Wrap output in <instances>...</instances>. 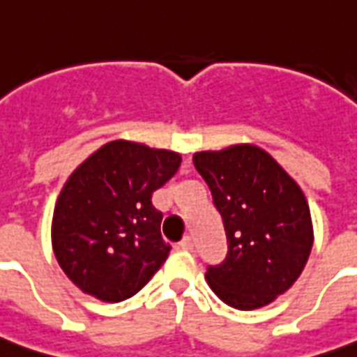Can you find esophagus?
<instances>
[{
	"label": "esophagus",
	"mask_w": 357,
	"mask_h": 357,
	"mask_svg": "<svg viewBox=\"0 0 357 357\" xmlns=\"http://www.w3.org/2000/svg\"><path fill=\"white\" fill-rule=\"evenodd\" d=\"M179 248L187 250V252H192V250H195V243H192V238L185 237L183 241L179 243Z\"/></svg>",
	"instance_id": "obj_1"
}]
</instances>
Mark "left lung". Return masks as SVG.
<instances>
[{"mask_svg":"<svg viewBox=\"0 0 357 357\" xmlns=\"http://www.w3.org/2000/svg\"><path fill=\"white\" fill-rule=\"evenodd\" d=\"M192 162L228 237L226 261L207 268V283L235 310L265 307L293 287L311 254L315 235L305 195L255 144L196 151Z\"/></svg>","mask_w":357,"mask_h":357,"instance_id":"left-lung-1","label":"left lung"}]
</instances>
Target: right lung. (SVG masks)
Segmentation results:
<instances>
[{"mask_svg":"<svg viewBox=\"0 0 357 357\" xmlns=\"http://www.w3.org/2000/svg\"><path fill=\"white\" fill-rule=\"evenodd\" d=\"M179 165L178 151L120 139L70 174L53 209L52 246L75 287L122 302L150 282L170 254L151 195Z\"/></svg>","mask_w":357,"mask_h":357,"instance_id":"obj_1","label":"right lung"}]
</instances>
